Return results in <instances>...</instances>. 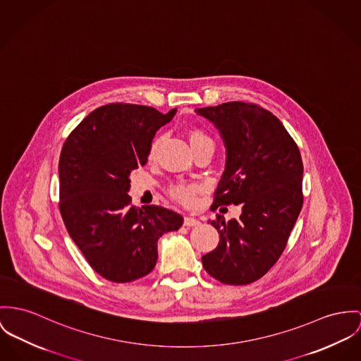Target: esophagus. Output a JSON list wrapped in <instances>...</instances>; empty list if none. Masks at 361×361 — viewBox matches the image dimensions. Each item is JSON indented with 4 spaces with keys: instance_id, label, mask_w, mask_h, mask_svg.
<instances>
[{
    "instance_id": "1",
    "label": "esophagus",
    "mask_w": 361,
    "mask_h": 361,
    "mask_svg": "<svg viewBox=\"0 0 361 361\" xmlns=\"http://www.w3.org/2000/svg\"><path fill=\"white\" fill-rule=\"evenodd\" d=\"M184 225H185V226H197V225H200V221L196 220L195 217L187 216V217L184 219Z\"/></svg>"
}]
</instances>
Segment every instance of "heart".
I'll use <instances>...</instances> for the list:
<instances>
[{
    "label": "heart",
    "instance_id": "1",
    "mask_svg": "<svg viewBox=\"0 0 361 361\" xmlns=\"http://www.w3.org/2000/svg\"><path fill=\"white\" fill-rule=\"evenodd\" d=\"M188 140H190V144L192 147V149L197 148L199 145L202 144H206V142H213L212 137L204 133L203 130L200 129H192L190 133H188ZM158 145H159V139H155L151 145H149V149H148V158L149 159H154L155 155H157V151H158ZM199 194V187L195 185V184H184V183H177L174 185L170 187V195L180 203L183 204H192L196 199V195Z\"/></svg>",
    "mask_w": 361,
    "mask_h": 361
}]
</instances>
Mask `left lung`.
Returning <instances> with one entry per match:
<instances>
[{
	"mask_svg": "<svg viewBox=\"0 0 361 361\" xmlns=\"http://www.w3.org/2000/svg\"><path fill=\"white\" fill-rule=\"evenodd\" d=\"M220 130L226 162L212 209L242 204L239 220L217 214L216 250L202 257L224 284L262 278L279 259L302 209V159L295 141L268 110L242 102L195 110Z\"/></svg>",
	"mask_w": 361,
	"mask_h": 361,
	"instance_id": "8db88e82",
	"label": "left lung"
}]
</instances>
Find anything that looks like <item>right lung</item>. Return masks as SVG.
<instances>
[{"mask_svg": "<svg viewBox=\"0 0 361 361\" xmlns=\"http://www.w3.org/2000/svg\"><path fill=\"white\" fill-rule=\"evenodd\" d=\"M176 111L107 104L90 112L61 148L60 214L89 265L110 281L148 275L158 259V239L184 221L161 206L136 207L128 194L132 170L147 164L155 133Z\"/></svg>", "mask_w": 361, "mask_h": 361, "instance_id": "obj_1", "label": "right lung"}]
</instances>
